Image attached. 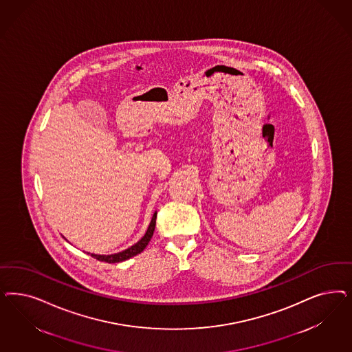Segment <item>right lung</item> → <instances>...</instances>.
I'll use <instances>...</instances> for the list:
<instances>
[{
	"label": "right lung",
	"mask_w": 352,
	"mask_h": 352,
	"mask_svg": "<svg viewBox=\"0 0 352 352\" xmlns=\"http://www.w3.org/2000/svg\"><path fill=\"white\" fill-rule=\"evenodd\" d=\"M155 220H157V211L154 212V215L151 217V221L148 224V230L144 234V237L136 242L135 245H132L131 248L123 250L120 252H116V254H110V255H98V254H91V252H88V254H91V256L96 258L97 261H106V263H119V261H126V259L135 256L137 254H140L141 251H144V249L148 246L150 239L153 237L154 229H155Z\"/></svg>",
	"instance_id": "right-lung-1"
}]
</instances>
